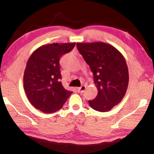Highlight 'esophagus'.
Wrapping results in <instances>:
<instances>
[{"mask_svg": "<svg viewBox=\"0 0 154 154\" xmlns=\"http://www.w3.org/2000/svg\"><path fill=\"white\" fill-rule=\"evenodd\" d=\"M85 89H86V86L85 85H82L81 87L77 88V91L79 92V93H83V92L85 91Z\"/></svg>", "mask_w": 154, "mask_h": 154, "instance_id": "esophagus-1", "label": "esophagus"}]
</instances>
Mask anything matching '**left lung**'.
Returning a JSON list of instances; mask_svg holds the SVG:
<instances>
[{
    "label": "left lung",
    "mask_w": 154,
    "mask_h": 154,
    "mask_svg": "<svg viewBox=\"0 0 154 154\" xmlns=\"http://www.w3.org/2000/svg\"><path fill=\"white\" fill-rule=\"evenodd\" d=\"M77 49L89 65L98 89L96 98L89 101L93 109L110 110L123 98L129 82L128 68L122 53L103 42L77 43Z\"/></svg>",
    "instance_id": "1"
}]
</instances>
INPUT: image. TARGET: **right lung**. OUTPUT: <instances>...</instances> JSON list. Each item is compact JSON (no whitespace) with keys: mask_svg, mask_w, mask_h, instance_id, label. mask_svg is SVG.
<instances>
[{"mask_svg":"<svg viewBox=\"0 0 154 154\" xmlns=\"http://www.w3.org/2000/svg\"><path fill=\"white\" fill-rule=\"evenodd\" d=\"M76 43H53L40 46L33 52L24 73V89L29 101L36 109L52 113L60 109L72 92L60 82V59Z\"/></svg>","mask_w":154,"mask_h":154,"instance_id":"add662e5","label":"right lung"}]
</instances>
